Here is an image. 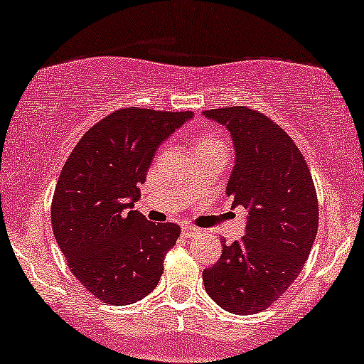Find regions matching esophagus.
Instances as JSON below:
<instances>
[{
    "mask_svg": "<svg viewBox=\"0 0 364 364\" xmlns=\"http://www.w3.org/2000/svg\"><path fill=\"white\" fill-rule=\"evenodd\" d=\"M196 235H199V230H197V228L189 226V224H183V226H182V236L183 237H192Z\"/></svg>",
    "mask_w": 364,
    "mask_h": 364,
    "instance_id": "34e87169",
    "label": "esophagus"
}]
</instances>
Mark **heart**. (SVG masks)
Wrapping results in <instances>:
<instances>
[{
    "mask_svg": "<svg viewBox=\"0 0 364 364\" xmlns=\"http://www.w3.org/2000/svg\"><path fill=\"white\" fill-rule=\"evenodd\" d=\"M208 148H226V140L221 134L213 132L197 134L194 140V150H208Z\"/></svg>",
    "mask_w": 364,
    "mask_h": 364,
    "instance_id": "heart-1",
    "label": "heart"
}]
</instances>
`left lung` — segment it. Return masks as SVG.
<instances>
[{
    "mask_svg": "<svg viewBox=\"0 0 364 364\" xmlns=\"http://www.w3.org/2000/svg\"><path fill=\"white\" fill-rule=\"evenodd\" d=\"M228 128L236 160L226 194L243 205L246 235L223 245L203 272L204 289L224 311L262 312L299 277L319 228L311 170L294 140L275 121L246 106L204 111Z\"/></svg>",
    "mask_w": 364,
    "mask_h": 364,
    "instance_id": "8db88e82",
    "label": "left lung"
}]
</instances>
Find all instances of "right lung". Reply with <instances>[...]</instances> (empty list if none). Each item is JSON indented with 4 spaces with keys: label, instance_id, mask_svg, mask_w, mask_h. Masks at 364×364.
I'll return each instance as SVG.
<instances>
[{
    "label": "right lung",
    "instance_id": "1",
    "mask_svg": "<svg viewBox=\"0 0 364 364\" xmlns=\"http://www.w3.org/2000/svg\"><path fill=\"white\" fill-rule=\"evenodd\" d=\"M191 118V111L118 109L86 132L62 168L53 236L73 275L101 302L128 306L159 284L181 228L148 221L133 205L156 148Z\"/></svg>",
    "mask_w": 364,
    "mask_h": 364
}]
</instances>
